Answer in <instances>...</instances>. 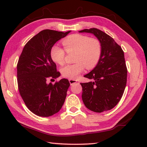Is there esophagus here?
<instances>
[{
    "instance_id": "obj_1",
    "label": "esophagus",
    "mask_w": 147,
    "mask_h": 147,
    "mask_svg": "<svg viewBox=\"0 0 147 147\" xmlns=\"http://www.w3.org/2000/svg\"><path fill=\"white\" fill-rule=\"evenodd\" d=\"M69 83H70L71 85H73V84H74V83H77V81L76 80H73V79H69Z\"/></svg>"
}]
</instances>
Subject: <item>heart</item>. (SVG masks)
<instances>
[{
	"label": "heart",
	"instance_id": "obj_1",
	"mask_svg": "<svg viewBox=\"0 0 147 147\" xmlns=\"http://www.w3.org/2000/svg\"><path fill=\"white\" fill-rule=\"evenodd\" d=\"M64 49L55 45L51 51V55L56 63L64 65L65 52L67 54L76 52L73 64H69L62 68V76L69 79H76L85 69H92L98 64L102 54V43L99 40L90 38L81 34L68 36L62 42Z\"/></svg>",
	"mask_w": 147,
	"mask_h": 147
}]
</instances>
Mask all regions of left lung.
Masks as SVG:
<instances>
[{"instance_id": "obj_1", "label": "left lung", "mask_w": 147, "mask_h": 147, "mask_svg": "<svg viewBox=\"0 0 147 147\" xmlns=\"http://www.w3.org/2000/svg\"><path fill=\"white\" fill-rule=\"evenodd\" d=\"M79 32L93 33L102 46L98 64L84 76L92 82L81 83L83 102L92 111H109L120 101L126 85L127 70L124 52L111 36L98 29L93 28Z\"/></svg>"}]
</instances>
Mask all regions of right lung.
I'll list each match as a JSON object with an SVG mask.
<instances>
[{
  "label": "right lung",
  "instance_id": "1",
  "mask_svg": "<svg viewBox=\"0 0 147 147\" xmlns=\"http://www.w3.org/2000/svg\"><path fill=\"white\" fill-rule=\"evenodd\" d=\"M70 32L41 31L26 43L19 58V92L28 109L38 116L49 117L57 113L64 103L70 86L69 81L62 79L52 84L47 83V80L60 76L51 57V49Z\"/></svg>",
  "mask_w": 147,
  "mask_h": 147
}]
</instances>
